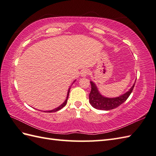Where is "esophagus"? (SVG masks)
Masks as SVG:
<instances>
[{
    "mask_svg": "<svg viewBox=\"0 0 156 156\" xmlns=\"http://www.w3.org/2000/svg\"><path fill=\"white\" fill-rule=\"evenodd\" d=\"M89 74V70L87 69H84L80 72V75L82 77H86Z\"/></svg>",
    "mask_w": 156,
    "mask_h": 156,
    "instance_id": "esophagus-1",
    "label": "esophagus"
}]
</instances>
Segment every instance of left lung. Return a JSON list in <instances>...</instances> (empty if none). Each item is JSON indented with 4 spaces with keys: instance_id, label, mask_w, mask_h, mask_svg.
I'll list each match as a JSON object with an SVG mask.
<instances>
[{
    "instance_id": "8db88e82",
    "label": "left lung",
    "mask_w": 156,
    "mask_h": 156,
    "mask_svg": "<svg viewBox=\"0 0 156 156\" xmlns=\"http://www.w3.org/2000/svg\"><path fill=\"white\" fill-rule=\"evenodd\" d=\"M91 91L89 94V102L94 107L98 110L109 111L118 107L127 100L130 96L134 88L135 81L129 90L117 97L108 98L102 95L94 82L90 81Z\"/></svg>"
}]
</instances>
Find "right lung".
<instances>
[{
    "mask_svg": "<svg viewBox=\"0 0 156 156\" xmlns=\"http://www.w3.org/2000/svg\"><path fill=\"white\" fill-rule=\"evenodd\" d=\"M76 81V80L73 82V83H74V82ZM72 83V84H73ZM71 87L72 86H70V87H69V88H68V92H67V97H66V100L64 101V102H63V103L61 105H59V107H58L57 108H54V109H53V110H50V111H44V112H56V111H59V110H60L61 108H62L63 107H65L66 106V105L67 104V102H68V96H69V91H70V88H71Z\"/></svg>",
    "mask_w": 156,
    "mask_h": 156,
    "instance_id": "obj_1",
    "label": "right lung"
}]
</instances>
